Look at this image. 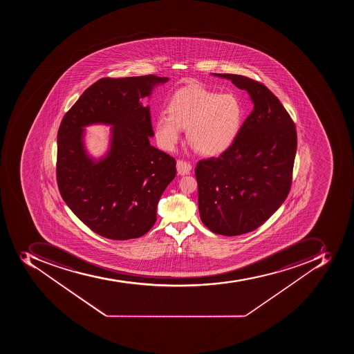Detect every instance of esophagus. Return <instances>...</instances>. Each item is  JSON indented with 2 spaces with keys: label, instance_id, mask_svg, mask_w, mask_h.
<instances>
[{
  "label": "esophagus",
  "instance_id": "esophagus-1",
  "mask_svg": "<svg viewBox=\"0 0 354 354\" xmlns=\"http://www.w3.org/2000/svg\"><path fill=\"white\" fill-rule=\"evenodd\" d=\"M190 170H192V165L189 162L183 160V159L177 160V171L179 175H187V174H189Z\"/></svg>",
  "mask_w": 354,
  "mask_h": 354
}]
</instances>
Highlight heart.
<instances>
[{"label":"heart","mask_w":354,"mask_h":354,"mask_svg":"<svg viewBox=\"0 0 354 354\" xmlns=\"http://www.w3.org/2000/svg\"><path fill=\"white\" fill-rule=\"evenodd\" d=\"M168 116L159 115L153 123L155 136L165 151H173L187 129V140L198 153L216 156L230 147L243 124L239 98L231 93L192 85L180 88L167 104Z\"/></svg>","instance_id":"b5f03b06"}]
</instances>
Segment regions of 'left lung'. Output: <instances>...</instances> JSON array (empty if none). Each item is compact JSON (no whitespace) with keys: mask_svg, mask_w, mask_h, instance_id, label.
<instances>
[{"mask_svg":"<svg viewBox=\"0 0 354 354\" xmlns=\"http://www.w3.org/2000/svg\"><path fill=\"white\" fill-rule=\"evenodd\" d=\"M214 75L245 89L254 109L227 151L197 162L198 208L209 230L239 236L259 228L289 195L297 131L266 85L236 74Z\"/></svg>","mask_w":354,"mask_h":354,"instance_id":"left-lung-1","label":"left lung"}]
</instances>
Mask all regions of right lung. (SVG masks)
<instances>
[{"mask_svg": "<svg viewBox=\"0 0 354 354\" xmlns=\"http://www.w3.org/2000/svg\"><path fill=\"white\" fill-rule=\"evenodd\" d=\"M168 77H103L85 89L57 131L56 181L67 206L102 237H142L156 223L159 198L175 178L176 160L149 144V107L140 103ZM113 125L109 155L93 162L83 151L84 125Z\"/></svg>", "mask_w": 354, "mask_h": 354, "instance_id": "1", "label": "right lung"}]
</instances>
